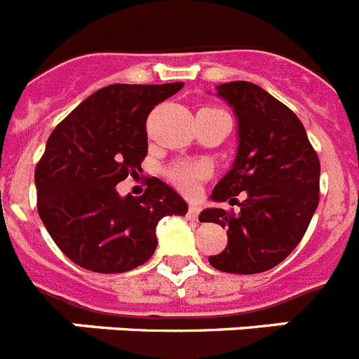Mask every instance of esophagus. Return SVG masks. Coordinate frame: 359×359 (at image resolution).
Wrapping results in <instances>:
<instances>
[{"label":"esophagus","mask_w":359,"mask_h":359,"mask_svg":"<svg viewBox=\"0 0 359 359\" xmlns=\"http://www.w3.org/2000/svg\"><path fill=\"white\" fill-rule=\"evenodd\" d=\"M199 212H201V207L192 203V205H190V207H189V212H187V215H189L190 219H198Z\"/></svg>","instance_id":"34e87169"}]
</instances>
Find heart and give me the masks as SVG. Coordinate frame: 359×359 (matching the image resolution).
Listing matches in <instances>:
<instances>
[{"mask_svg":"<svg viewBox=\"0 0 359 359\" xmlns=\"http://www.w3.org/2000/svg\"><path fill=\"white\" fill-rule=\"evenodd\" d=\"M165 176L183 194H194L199 183L210 176V165L203 160H180L167 167Z\"/></svg>","mask_w":359,"mask_h":359,"instance_id":"b5f03b06","label":"heart"}]
</instances>
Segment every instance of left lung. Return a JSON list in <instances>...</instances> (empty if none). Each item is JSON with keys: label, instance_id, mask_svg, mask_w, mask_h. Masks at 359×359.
Returning <instances> with one entry per match:
<instances>
[{"label": "left lung", "instance_id": "left-lung-1", "mask_svg": "<svg viewBox=\"0 0 359 359\" xmlns=\"http://www.w3.org/2000/svg\"><path fill=\"white\" fill-rule=\"evenodd\" d=\"M217 90L239 118V149L212 199L239 210L199 214L228 230L226 248L208 262L226 273H262L302 241L320 201V160L298 116L261 86L233 81Z\"/></svg>", "mask_w": 359, "mask_h": 359}]
</instances>
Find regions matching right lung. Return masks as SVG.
Segmentation results:
<instances>
[{
  "label": "right lung",
  "mask_w": 359,
  "mask_h": 359,
  "mask_svg": "<svg viewBox=\"0 0 359 359\" xmlns=\"http://www.w3.org/2000/svg\"><path fill=\"white\" fill-rule=\"evenodd\" d=\"M170 84H111L57 123L36 165L37 212L69 261L95 273H123L156 250V224L185 215L187 203L158 177L138 198L115 187L142 172L147 116L182 90Z\"/></svg>",
  "instance_id": "1"
}]
</instances>
